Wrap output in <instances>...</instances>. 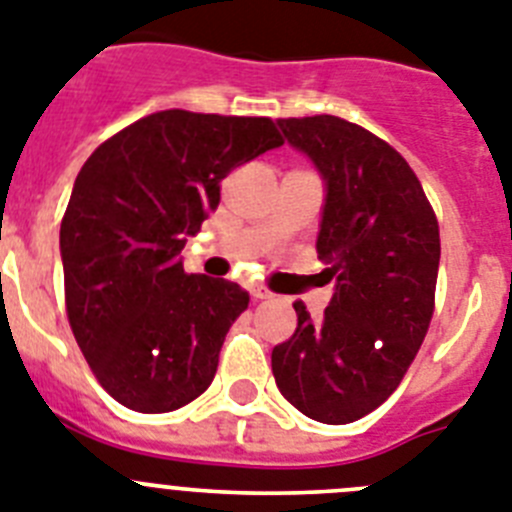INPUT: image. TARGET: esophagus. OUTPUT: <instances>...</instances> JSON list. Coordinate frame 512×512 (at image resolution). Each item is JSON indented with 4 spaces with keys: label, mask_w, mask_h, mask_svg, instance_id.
<instances>
[{
    "label": "esophagus",
    "mask_w": 512,
    "mask_h": 512,
    "mask_svg": "<svg viewBox=\"0 0 512 512\" xmlns=\"http://www.w3.org/2000/svg\"><path fill=\"white\" fill-rule=\"evenodd\" d=\"M250 293H252V299H270V296H273V291H268L265 286H257V283L250 288Z\"/></svg>",
    "instance_id": "34e87169"
}]
</instances>
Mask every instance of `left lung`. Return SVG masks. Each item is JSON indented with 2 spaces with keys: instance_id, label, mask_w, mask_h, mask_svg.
<instances>
[{
  "instance_id": "obj_1",
  "label": "left lung",
  "mask_w": 512,
  "mask_h": 512,
  "mask_svg": "<svg viewBox=\"0 0 512 512\" xmlns=\"http://www.w3.org/2000/svg\"><path fill=\"white\" fill-rule=\"evenodd\" d=\"M278 126L327 180L317 252L337 288L322 324L293 304L299 324L273 348V376L306 417L345 425L394 394L428 335L438 219L407 159L376 133L337 115Z\"/></svg>"
}]
</instances>
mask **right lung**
Instances as JSON below:
<instances>
[{"mask_svg":"<svg viewBox=\"0 0 512 512\" xmlns=\"http://www.w3.org/2000/svg\"><path fill=\"white\" fill-rule=\"evenodd\" d=\"M283 146L270 118L159 110L102 141L61 219L71 332L115 402L144 415L201 397L250 293L182 270L185 239L234 167Z\"/></svg>","mask_w":512,"mask_h":512,"instance_id":"add662e5","label":"right lung"}]
</instances>
